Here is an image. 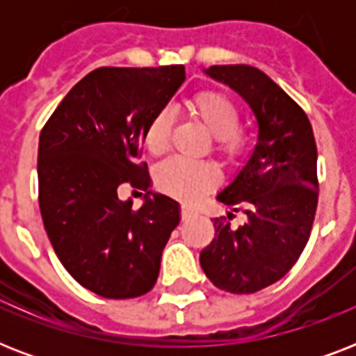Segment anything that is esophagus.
<instances>
[{
	"label": "esophagus",
	"instance_id": "esophagus-1",
	"mask_svg": "<svg viewBox=\"0 0 356 356\" xmlns=\"http://www.w3.org/2000/svg\"><path fill=\"white\" fill-rule=\"evenodd\" d=\"M181 214H183V220H188V218L194 216L195 211L190 205H183V211H181Z\"/></svg>",
	"mask_w": 356,
	"mask_h": 356
}]
</instances>
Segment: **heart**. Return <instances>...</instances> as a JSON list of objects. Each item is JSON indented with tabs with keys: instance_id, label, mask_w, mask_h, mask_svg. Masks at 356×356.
<instances>
[{
	"instance_id": "obj_1",
	"label": "heart",
	"mask_w": 356,
	"mask_h": 356,
	"mask_svg": "<svg viewBox=\"0 0 356 356\" xmlns=\"http://www.w3.org/2000/svg\"><path fill=\"white\" fill-rule=\"evenodd\" d=\"M190 116L214 138V149L227 161L240 156L248 147V136L238 129L240 113L227 96L220 92H197L186 102ZM172 114L162 108L149 120L144 133L145 147L153 155H162L170 145ZM216 168L205 162H188L172 159L164 162L156 172V183L164 192L181 197L195 200L216 183Z\"/></svg>"
}]
</instances>
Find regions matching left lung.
Here are the masks:
<instances>
[{
	"mask_svg": "<svg viewBox=\"0 0 356 356\" xmlns=\"http://www.w3.org/2000/svg\"><path fill=\"white\" fill-rule=\"evenodd\" d=\"M248 103L259 127L251 155L218 192L240 207L238 227L214 220L216 236L200 254L214 286L253 293L286 275L309 242L318 207V149L307 114L259 68L234 64L203 70ZM231 214V212H229Z\"/></svg>",
	"mask_w": 356,
	"mask_h": 356,
	"instance_id": "obj_1",
	"label": "left lung"
}]
</instances>
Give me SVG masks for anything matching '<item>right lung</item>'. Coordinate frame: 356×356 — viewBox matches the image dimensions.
I'll list each match as a JSON object with an SVG mask.
<instances>
[{
  "label": "right lung",
  "mask_w": 356,
  "mask_h": 356,
  "mask_svg": "<svg viewBox=\"0 0 356 356\" xmlns=\"http://www.w3.org/2000/svg\"><path fill=\"white\" fill-rule=\"evenodd\" d=\"M184 79L181 64L97 68L66 94L42 129V222L66 271L102 298L149 292L181 222V205L149 190L147 166L138 156L147 123ZM123 182L148 190L140 209L130 198L119 200Z\"/></svg>",
  "instance_id": "obj_1"
}]
</instances>
